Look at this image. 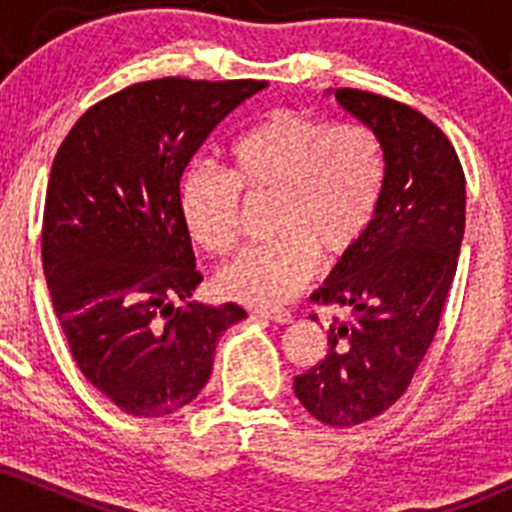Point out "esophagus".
I'll use <instances>...</instances> for the list:
<instances>
[{"label": "esophagus", "mask_w": 512, "mask_h": 512, "mask_svg": "<svg viewBox=\"0 0 512 512\" xmlns=\"http://www.w3.org/2000/svg\"><path fill=\"white\" fill-rule=\"evenodd\" d=\"M252 317H265V319H272V322H280V324H289L292 322V312H287V309H255L252 312Z\"/></svg>", "instance_id": "1"}]
</instances>
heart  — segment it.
Instances as JSON below:
<instances>
[{
    "mask_svg": "<svg viewBox=\"0 0 512 512\" xmlns=\"http://www.w3.org/2000/svg\"><path fill=\"white\" fill-rule=\"evenodd\" d=\"M230 173L190 165L178 183V213L190 240L215 257L235 250L242 193L275 195V240L250 247L218 275L227 299L257 307L287 302L314 277L319 252L349 255L374 223L389 175L379 133L277 108L227 151Z\"/></svg>",
    "mask_w": 512,
    "mask_h": 512,
    "instance_id": "heart-1",
    "label": "heart"
}]
</instances>
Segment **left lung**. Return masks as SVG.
Here are the masks:
<instances>
[{"mask_svg": "<svg viewBox=\"0 0 512 512\" xmlns=\"http://www.w3.org/2000/svg\"><path fill=\"white\" fill-rule=\"evenodd\" d=\"M334 96L379 133L389 158L369 232L312 294L352 319H334L327 356L294 376L309 414L347 428L404 396L436 337L466 227V175L446 133L416 108L359 89Z\"/></svg>", "mask_w": 512, "mask_h": 512, "instance_id": "8db88e82", "label": "left lung"}]
</instances>
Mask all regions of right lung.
Here are the masks:
<instances>
[{"label": "right lung", "mask_w": 512, "mask_h": 512, "mask_svg": "<svg viewBox=\"0 0 512 512\" xmlns=\"http://www.w3.org/2000/svg\"><path fill=\"white\" fill-rule=\"evenodd\" d=\"M265 81H141L94 103L59 146L41 265L81 374L121 411L175 414L213 371L215 342L247 312L188 299L203 282L178 183L215 126Z\"/></svg>", "instance_id": "right-lung-1"}]
</instances>
